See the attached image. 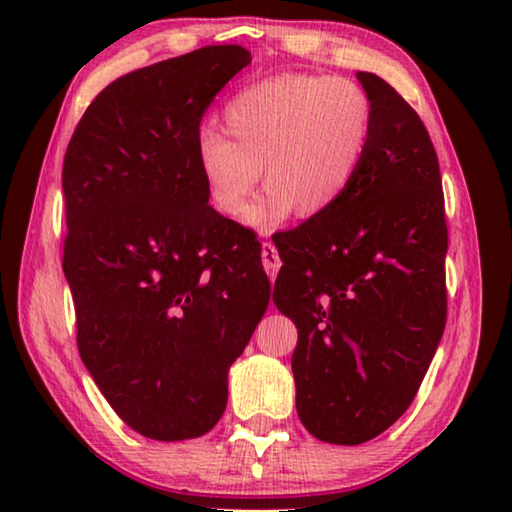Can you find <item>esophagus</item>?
Here are the masks:
<instances>
[{
	"label": "esophagus",
	"instance_id": "esophagus-1",
	"mask_svg": "<svg viewBox=\"0 0 512 512\" xmlns=\"http://www.w3.org/2000/svg\"><path fill=\"white\" fill-rule=\"evenodd\" d=\"M262 264H264L266 275L271 277V280H275L282 262H280V255H277V248H275L273 241H264V244H262Z\"/></svg>",
	"mask_w": 512,
	"mask_h": 512
}]
</instances>
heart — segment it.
<instances>
[{
  "label": "heart",
  "mask_w": 512,
  "mask_h": 512,
  "mask_svg": "<svg viewBox=\"0 0 512 512\" xmlns=\"http://www.w3.org/2000/svg\"><path fill=\"white\" fill-rule=\"evenodd\" d=\"M223 126L198 135L196 162L210 203L228 219L244 214L264 167V196L246 221L273 230L293 212L318 216L339 205L368 158L375 110L343 76L280 74L239 90Z\"/></svg>",
  "instance_id": "obj_1"
}]
</instances>
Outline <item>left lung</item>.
Instances as JSON below:
<instances>
[{"instance_id":"left-lung-1","label":"left lung","mask_w":512,"mask_h":512,"mask_svg":"<svg viewBox=\"0 0 512 512\" xmlns=\"http://www.w3.org/2000/svg\"><path fill=\"white\" fill-rule=\"evenodd\" d=\"M375 110L350 194L275 239L273 302L298 327L291 357L300 422L318 440L361 445L409 409L447 320V223L431 137L377 74Z\"/></svg>"}]
</instances>
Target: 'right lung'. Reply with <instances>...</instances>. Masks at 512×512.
<instances>
[{"label": "right lung", "mask_w": 512, "mask_h": 512, "mask_svg": "<svg viewBox=\"0 0 512 512\" xmlns=\"http://www.w3.org/2000/svg\"><path fill=\"white\" fill-rule=\"evenodd\" d=\"M250 63L212 45L119 76L67 144L63 271L81 359L115 413L153 440L210 431L228 368L271 298L259 241L212 205L201 119Z\"/></svg>", "instance_id": "right-lung-1"}]
</instances>
